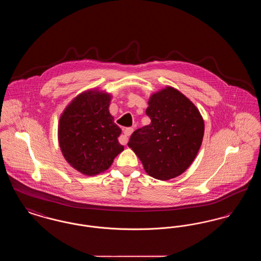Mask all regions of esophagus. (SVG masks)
<instances>
[{"label": "esophagus", "instance_id": "esophagus-1", "mask_svg": "<svg viewBox=\"0 0 261 261\" xmlns=\"http://www.w3.org/2000/svg\"><path fill=\"white\" fill-rule=\"evenodd\" d=\"M133 128L132 127H128V128H125L123 133H124V136L120 137L119 139V142L122 144V145H126L127 144V141H128V137L130 136L132 133H133Z\"/></svg>", "mask_w": 261, "mask_h": 261}]
</instances>
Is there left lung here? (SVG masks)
Masks as SVG:
<instances>
[{"label":"left lung","instance_id":"8db88e82","mask_svg":"<svg viewBox=\"0 0 261 261\" xmlns=\"http://www.w3.org/2000/svg\"><path fill=\"white\" fill-rule=\"evenodd\" d=\"M150 124L137 129L128 142L149 176L169 180L186 171L201 146L204 122L182 93L166 87L151 95L146 110Z\"/></svg>","mask_w":261,"mask_h":261}]
</instances>
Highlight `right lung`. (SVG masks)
<instances>
[{"instance_id": "right-lung-1", "label": "right lung", "mask_w": 261, "mask_h": 261, "mask_svg": "<svg viewBox=\"0 0 261 261\" xmlns=\"http://www.w3.org/2000/svg\"><path fill=\"white\" fill-rule=\"evenodd\" d=\"M111 95L90 90L77 96L62 112L59 143L66 162L81 173L93 176L110 168L124 147L121 129L109 112Z\"/></svg>"}]
</instances>
